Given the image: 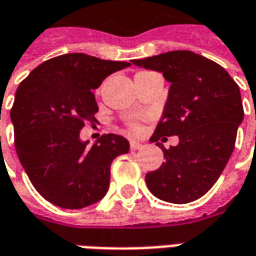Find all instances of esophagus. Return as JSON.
Returning a JSON list of instances; mask_svg holds the SVG:
<instances>
[{
    "label": "esophagus",
    "mask_w": 256,
    "mask_h": 256,
    "mask_svg": "<svg viewBox=\"0 0 256 256\" xmlns=\"http://www.w3.org/2000/svg\"><path fill=\"white\" fill-rule=\"evenodd\" d=\"M142 148V144H140L137 141H130V150H141Z\"/></svg>",
    "instance_id": "obj_1"
}]
</instances>
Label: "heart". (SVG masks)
<instances>
[{
  "instance_id": "obj_1",
  "label": "heart",
  "mask_w": 256,
  "mask_h": 256,
  "mask_svg": "<svg viewBox=\"0 0 256 256\" xmlns=\"http://www.w3.org/2000/svg\"><path fill=\"white\" fill-rule=\"evenodd\" d=\"M130 128H133V130H134V132H137V130H138V124H134V123H133V124H130Z\"/></svg>"
}]
</instances>
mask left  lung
<instances>
[{
    "label": "left lung",
    "mask_w": 256,
    "mask_h": 256,
    "mask_svg": "<svg viewBox=\"0 0 256 256\" xmlns=\"http://www.w3.org/2000/svg\"><path fill=\"white\" fill-rule=\"evenodd\" d=\"M132 63L162 72L172 84L160 122L150 137L166 162L145 176L146 186L168 203L198 200L216 182L234 150L244 118L238 84L220 64L190 50ZM170 135H178L180 142L166 150L157 141Z\"/></svg>",
    "instance_id": "8db88e82"
}]
</instances>
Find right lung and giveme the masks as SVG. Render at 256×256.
Wrapping results in <instances>:
<instances>
[{"mask_svg": "<svg viewBox=\"0 0 256 256\" xmlns=\"http://www.w3.org/2000/svg\"><path fill=\"white\" fill-rule=\"evenodd\" d=\"M128 66L67 53L40 64L16 90L10 110L16 154L34 188L54 206L84 208L106 196L112 160L128 154V141L104 134L88 146L79 133L96 122L93 90Z\"/></svg>", "mask_w": 256, "mask_h": 256, "instance_id": "right-lung-1", "label": "right lung"}]
</instances>
